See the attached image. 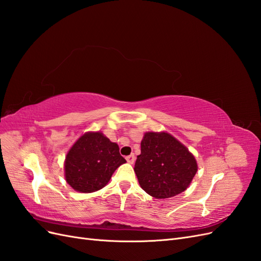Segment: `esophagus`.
<instances>
[{
    "label": "esophagus",
    "mask_w": 261,
    "mask_h": 261,
    "mask_svg": "<svg viewBox=\"0 0 261 261\" xmlns=\"http://www.w3.org/2000/svg\"><path fill=\"white\" fill-rule=\"evenodd\" d=\"M126 160H127V162H128V163L133 164L134 162H135V155H134V153H132V154H129V155L126 156Z\"/></svg>",
    "instance_id": "1"
}]
</instances>
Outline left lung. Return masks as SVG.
<instances>
[{
    "instance_id": "8db88e82",
    "label": "left lung",
    "mask_w": 261,
    "mask_h": 261,
    "mask_svg": "<svg viewBox=\"0 0 261 261\" xmlns=\"http://www.w3.org/2000/svg\"><path fill=\"white\" fill-rule=\"evenodd\" d=\"M135 171L140 187L156 199L184 192L197 172L194 155L168 133H146Z\"/></svg>"
}]
</instances>
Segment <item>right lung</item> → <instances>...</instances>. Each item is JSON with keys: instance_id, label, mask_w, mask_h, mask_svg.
<instances>
[{"instance_id": "1", "label": "right lung", "mask_w": 261, "mask_h": 261, "mask_svg": "<svg viewBox=\"0 0 261 261\" xmlns=\"http://www.w3.org/2000/svg\"><path fill=\"white\" fill-rule=\"evenodd\" d=\"M120 148L101 133H87L70 148L65 178L75 191L92 193L105 187L114 171L125 163Z\"/></svg>"}]
</instances>
